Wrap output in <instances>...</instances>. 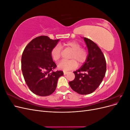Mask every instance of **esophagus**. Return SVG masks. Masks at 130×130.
Returning a JSON list of instances; mask_svg holds the SVG:
<instances>
[{
  "label": "esophagus",
  "mask_w": 130,
  "mask_h": 130,
  "mask_svg": "<svg viewBox=\"0 0 130 130\" xmlns=\"http://www.w3.org/2000/svg\"><path fill=\"white\" fill-rule=\"evenodd\" d=\"M63 73H64V75H66V74H67L68 73V72L64 71V72H63Z\"/></svg>",
  "instance_id": "1"
}]
</instances>
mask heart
Wrapping results in <instances>:
<instances>
[{
	"label": "heart",
	"mask_w": 130,
	"mask_h": 130,
	"mask_svg": "<svg viewBox=\"0 0 130 130\" xmlns=\"http://www.w3.org/2000/svg\"><path fill=\"white\" fill-rule=\"evenodd\" d=\"M63 46L72 50L70 58L73 59L61 61L58 64V68L60 69L63 70V71H68L76 68L77 62L79 64H83L87 61L88 55L87 50L85 48H81V45L78 42L75 41H69L64 43ZM61 54V48L59 45L54 46L51 51V56L56 62H58L60 60Z\"/></svg>",
	"instance_id": "heart-1"
}]
</instances>
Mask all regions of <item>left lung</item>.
Instances as JSON below:
<instances>
[{"instance_id": "1", "label": "left lung", "mask_w": 130, "mask_h": 130, "mask_svg": "<svg viewBox=\"0 0 130 130\" xmlns=\"http://www.w3.org/2000/svg\"><path fill=\"white\" fill-rule=\"evenodd\" d=\"M88 48V58L80 68L73 73L74 80L69 82L74 91L86 95L93 93L100 86L105 75L106 62L103 52L96 44L84 37Z\"/></svg>"}]
</instances>
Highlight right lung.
<instances>
[{
    "label": "right lung",
    "mask_w": 130,
    "mask_h": 130,
    "mask_svg": "<svg viewBox=\"0 0 130 130\" xmlns=\"http://www.w3.org/2000/svg\"><path fill=\"white\" fill-rule=\"evenodd\" d=\"M60 40H53L46 36L37 37L25 48L22 56V70L30 90L39 96L50 95L56 89L62 71L54 72L56 64L51 51Z\"/></svg>",
    "instance_id": "1"
}]
</instances>
